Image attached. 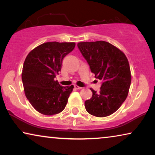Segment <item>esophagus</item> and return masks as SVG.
<instances>
[{
	"mask_svg": "<svg viewBox=\"0 0 155 155\" xmlns=\"http://www.w3.org/2000/svg\"><path fill=\"white\" fill-rule=\"evenodd\" d=\"M74 87H75L76 90H81V89H82V87H79V86H78V85H75L74 86Z\"/></svg>",
	"mask_w": 155,
	"mask_h": 155,
	"instance_id": "obj_1",
	"label": "esophagus"
}]
</instances>
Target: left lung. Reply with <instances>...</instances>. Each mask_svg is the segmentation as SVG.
<instances>
[{
    "label": "left lung",
    "instance_id": "left-lung-1",
    "mask_svg": "<svg viewBox=\"0 0 155 155\" xmlns=\"http://www.w3.org/2000/svg\"><path fill=\"white\" fill-rule=\"evenodd\" d=\"M78 46L95 78L102 81L99 92L91 89L92 98L84 102L87 111L97 117L111 115L128 96L131 82L128 59L120 49L104 41L80 42Z\"/></svg>",
    "mask_w": 155,
    "mask_h": 155
}]
</instances>
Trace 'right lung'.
Returning <instances> with one entry per match:
<instances>
[{"mask_svg": "<svg viewBox=\"0 0 155 155\" xmlns=\"http://www.w3.org/2000/svg\"><path fill=\"white\" fill-rule=\"evenodd\" d=\"M74 42H46L29 53L22 68L25 94L31 106L44 115H54L65 109L74 86L63 87L54 78L64 57L74 49Z\"/></svg>", "mask_w": 155, "mask_h": 155, "instance_id": "1", "label": "right lung"}]
</instances>
